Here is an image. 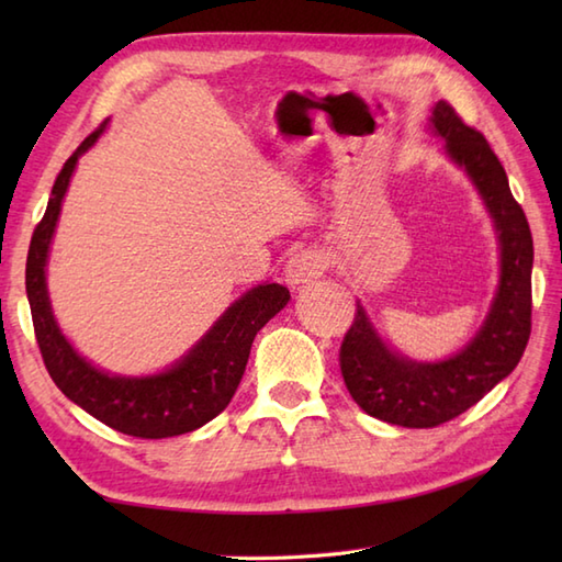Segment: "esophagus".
Returning <instances> with one entry per match:
<instances>
[{
	"label": "esophagus",
	"mask_w": 562,
	"mask_h": 562,
	"mask_svg": "<svg viewBox=\"0 0 562 562\" xmlns=\"http://www.w3.org/2000/svg\"><path fill=\"white\" fill-rule=\"evenodd\" d=\"M284 272H288V282L300 288V284H308L321 278V272H324V260H321L316 250H302V254L290 258Z\"/></svg>",
	"instance_id": "obj_1"
}]
</instances>
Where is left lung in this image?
<instances>
[{"label":"left lung","instance_id":"1","mask_svg":"<svg viewBox=\"0 0 562 562\" xmlns=\"http://www.w3.org/2000/svg\"><path fill=\"white\" fill-rule=\"evenodd\" d=\"M432 125L447 139L449 157L479 186L497 226L503 274L491 316L459 355L437 364H417L391 352L362 306L340 345V372L355 403L379 420L420 429L449 423L479 403L519 364L531 336L533 238L527 214L483 133L465 125L447 101L435 105Z\"/></svg>","mask_w":562,"mask_h":562}]
</instances>
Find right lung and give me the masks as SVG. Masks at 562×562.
I'll use <instances>...</instances> for the list:
<instances>
[{"label": "right lung", "instance_id": "add662e5", "mask_svg": "<svg viewBox=\"0 0 562 562\" xmlns=\"http://www.w3.org/2000/svg\"><path fill=\"white\" fill-rule=\"evenodd\" d=\"M103 125L105 121L65 161L63 171L57 173L43 220L31 236L26 294L35 340H38L47 374L53 376L57 389L103 425L139 439L186 435L210 423L229 405L238 381L246 372L256 333L290 302V290L278 282L258 284L256 290H250L226 308V314L188 352V357L164 374L145 379L109 376L81 360L53 318L45 290V262L71 171H75L79 154L97 142Z\"/></svg>", "mask_w": 562, "mask_h": 562}]
</instances>
